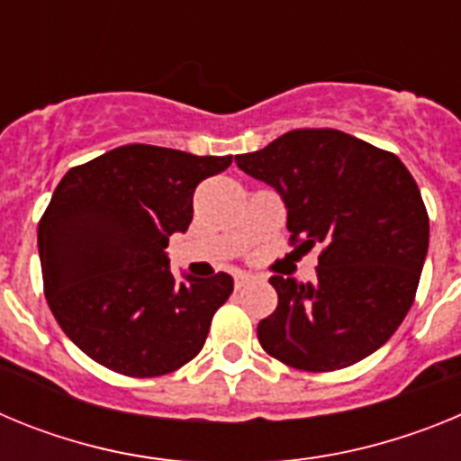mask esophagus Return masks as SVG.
I'll return each instance as SVG.
<instances>
[{
  "instance_id": "1",
  "label": "esophagus",
  "mask_w": 461,
  "mask_h": 461,
  "mask_svg": "<svg viewBox=\"0 0 461 461\" xmlns=\"http://www.w3.org/2000/svg\"><path fill=\"white\" fill-rule=\"evenodd\" d=\"M249 281H251V275H247V272H240V275H235V288L247 286Z\"/></svg>"
}]
</instances>
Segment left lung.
Segmentation results:
<instances>
[{
  "label": "left lung",
  "mask_w": 461,
  "mask_h": 461,
  "mask_svg": "<svg viewBox=\"0 0 461 461\" xmlns=\"http://www.w3.org/2000/svg\"><path fill=\"white\" fill-rule=\"evenodd\" d=\"M235 164L286 207L297 247H321L316 279L272 275L279 303L258 323L272 357L304 372L351 367L378 351L413 304L429 219L394 154L337 129H295Z\"/></svg>",
  "instance_id": "1"
}]
</instances>
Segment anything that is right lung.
I'll use <instances>...</instances> for the list:
<instances>
[{
	"instance_id": "right-lung-1",
	"label": "right lung",
	"mask_w": 461,
	"mask_h": 461,
	"mask_svg": "<svg viewBox=\"0 0 461 461\" xmlns=\"http://www.w3.org/2000/svg\"><path fill=\"white\" fill-rule=\"evenodd\" d=\"M230 161L122 145L64 175L39 223V256L52 316L85 356L148 378L201 353L233 276L177 281L166 247L189 228L198 182Z\"/></svg>"
}]
</instances>
